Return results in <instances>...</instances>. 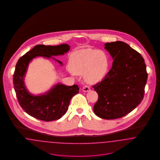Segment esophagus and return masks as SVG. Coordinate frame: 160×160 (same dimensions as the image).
I'll return each instance as SVG.
<instances>
[{
	"instance_id": "34e87169",
	"label": "esophagus",
	"mask_w": 160,
	"mask_h": 160,
	"mask_svg": "<svg viewBox=\"0 0 160 160\" xmlns=\"http://www.w3.org/2000/svg\"><path fill=\"white\" fill-rule=\"evenodd\" d=\"M82 90H83V92L89 91H90V88H89V86H86V85H85V86H84Z\"/></svg>"
}]
</instances>
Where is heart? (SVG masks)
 Here are the masks:
<instances>
[{
    "mask_svg": "<svg viewBox=\"0 0 160 160\" xmlns=\"http://www.w3.org/2000/svg\"><path fill=\"white\" fill-rule=\"evenodd\" d=\"M72 72L83 75L89 83H95L106 76L108 67L106 54L91 48L81 49L71 56Z\"/></svg>",
    "mask_w": 160,
    "mask_h": 160,
    "instance_id": "b5f03b06",
    "label": "heart"
}]
</instances>
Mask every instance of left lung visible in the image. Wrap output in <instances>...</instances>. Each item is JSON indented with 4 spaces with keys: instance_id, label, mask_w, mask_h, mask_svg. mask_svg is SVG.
Returning <instances> with one entry per match:
<instances>
[{
    "instance_id": "8db88e82",
    "label": "left lung",
    "mask_w": 160,
    "mask_h": 160,
    "mask_svg": "<svg viewBox=\"0 0 160 160\" xmlns=\"http://www.w3.org/2000/svg\"><path fill=\"white\" fill-rule=\"evenodd\" d=\"M104 48L114 60L102 80L93 86L98 95L93 109L101 118L114 119L127 115L140 104L148 73L142 55L125 42H107Z\"/></svg>"
}]
</instances>
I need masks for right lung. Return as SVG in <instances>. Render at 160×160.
<instances>
[{"instance_id": "right-lung-1", "label": "right lung", "mask_w": 160, "mask_h": 160, "mask_svg": "<svg viewBox=\"0 0 160 160\" xmlns=\"http://www.w3.org/2000/svg\"><path fill=\"white\" fill-rule=\"evenodd\" d=\"M69 50V46L67 44L55 46L37 45L17 62L13 75L14 90L19 104L31 116L47 122L58 120L66 113L70 100L79 92V87L76 84L68 86L58 84L46 94L33 96L27 91L23 82L28 64L33 58L37 56L49 58L52 56L63 54ZM56 61L62 65L61 61Z\"/></svg>"}]
</instances>
